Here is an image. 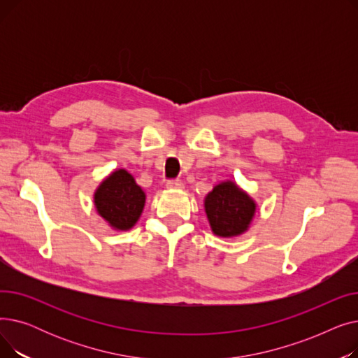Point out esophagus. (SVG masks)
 I'll return each mask as SVG.
<instances>
[{"instance_id": "obj_1", "label": "esophagus", "mask_w": 358, "mask_h": 358, "mask_svg": "<svg viewBox=\"0 0 358 358\" xmlns=\"http://www.w3.org/2000/svg\"><path fill=\"white\" fill-rule=\"evenodd\" d=\"M165 187L168 190H181V189H184V184L180 180H171L166 182Z\"/></svg>"}]
</instances>
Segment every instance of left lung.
Wrapping results in <instances>:
<instances>
[{
    "label": "left lung",
    "mask_w": 358,
    "mask_h": 358,
    "mask_svg": "<svg viewBox=\"0 0 358 358\" xmlns=\"http://www.w3.org/2000/svg\"><path fill=\"white\" fill-rule=\"evenodd\" d=\"M204 212L216 236L234 238L245 234L257 212L255 200L232 181H220L204 197Z\"/></svg>",
    "instance_id": "obj_1"
}]
</instances>
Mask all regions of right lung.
<instances>
[{
	"label": "right lung",
	"instance_id": "1",
	"mask_svg": "<svg viewBox=\"0 0 358 358\" xmlns=\"http://www.w3.org/2000/svg\"><path fill=\"white\" fill-rule=\"evenodd\" d=\"M146 194L124 168L111 171L94 192V208L115 231H129L138 223Z\"/></svg>",
	"mask_w": 358,
	"mask_h": 358
}]
</instances>
